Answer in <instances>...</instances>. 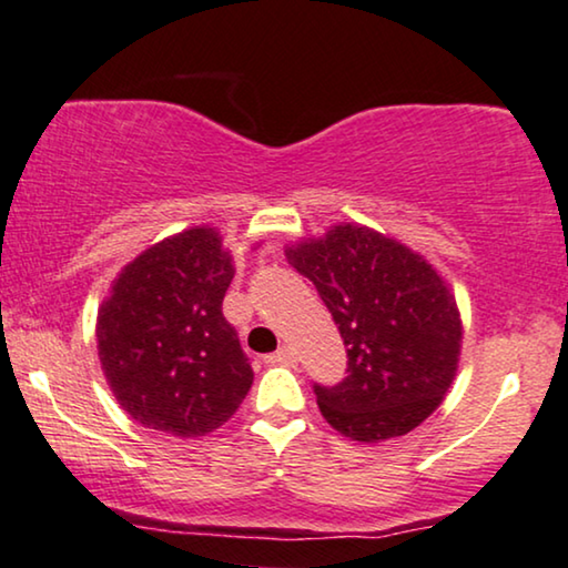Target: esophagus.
<instances>
[{"label":"esophagus","mask_w":568,"mask_h":568,"mask_svg":"<svg viewBox=\"0 0 568 568\" xmlns=\"http://www.w3.org/2000/svg\"><path fill=\"white\" fill-rule=\"evenodd\" d=\"M264 361L272 363V366H293V363H296V351L285 345V347H280V351L270 353Z\"/></svg>","instance_id":"1"}]
</instances>
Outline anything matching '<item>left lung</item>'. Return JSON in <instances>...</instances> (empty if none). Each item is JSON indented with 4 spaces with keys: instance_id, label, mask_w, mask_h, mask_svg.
I'll use <instances>...</instances> for the list:
<instances>
[{
    "instance_id": "8db88e82",
    "label": "left lung",
    "mask_w": 568,
    "mask_h": 568,
    "mask_svg": "<svg viewBox=\"0 0 568 568\" xmlns=\"http://www.w3.org/2000/svg\"><path fill=\"white\" fill-rule=\"evenodd\" d=\"M285 256L316 285L347 351L345 379L314 384L329 426L366 444L420 426L452 387L463 345L442 275L399 241L351 223Z\"/></svg>"
}]
</instances>
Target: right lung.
Wrapping results in <instances>:
<instances>
[{"label": "right lung", "instance_id": "right-lung-1", "mask_svg": "<svg viewBox=\"0 0 568 568\" xmlns=\"http://www.w3.org/2000/svg\"><path fill=\"white\" fill-rule=\"evenodd\" d=\"M233 272L221 233L194 225L113 280L98 308V358L113 397L145 428L205 436L244 403L254 372L223 316Z\"/></svg>", "mask_w": 568, "mask_h": 568}]
</instances>
